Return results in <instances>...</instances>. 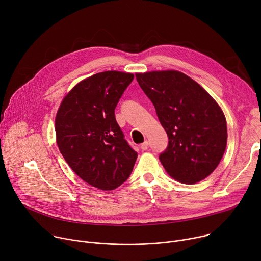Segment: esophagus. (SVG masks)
Returning <instances> with one entry per match:
<instances>
[{
  "label": "esophagus",
  "instance_id": "34e87169",
  "mask_svg": "<svg viewBox=\"0 0 261 261\" xmlns=\"http://www.w3.org/2000/svg\"><path fill=\"white\" fill-rule=\"evenodd\" d=\"M147 147H148V142H147V140H144L141 144H140V148L142 151H145V150H147Z\"/></svg>",
  "mask_w": 261,
  "mask_h": 261
}]
</instances>
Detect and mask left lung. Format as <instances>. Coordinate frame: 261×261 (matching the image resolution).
Returning a JSON list of instances; mask_svg holds the SVG:
<instances>
[{"mask_svg": "<svg viewBox=\"0 0 261 261\" xmlns=\"http://www.w3.org/2000/svg\"><path fill=\"white\" fill-rule=\"evenodd\" d=\"M135 76L168 136V145L159 155L167 173L185 184L208 176L227 143L226 119L220 106L181 72L153 71Z\"/></svg>", "mask_w": 261, "mask_h": 261, "instance_id": "obj_1", "label": "left lung"}]
</instances>
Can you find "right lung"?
Returning <instances> with one entry per match:
<instances>
[{
  "label": "right lung",
  "mask_w": 261,
  "mask_h": 261,
  "mask_svg": "<svg viewBox=\"0 0 261 261\" xmlns=\"http://www.w3.org/2000/svg\"><path fill=\"white\" fill-rule=\"evenodd\" d=\"M133 79L126 72L97 73L74 87L57 113L62 156L82 179L101 190H114L125 182L137 158L115 116Z\"/></svg>",
  "instance_id": "add662e5"
}]
</instances>
